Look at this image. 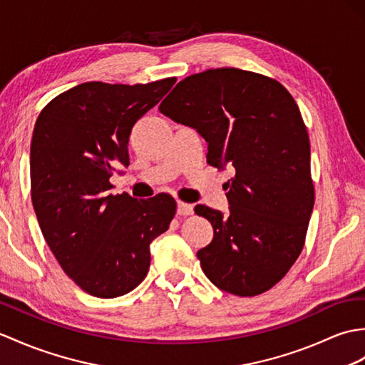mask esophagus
I'll use <instances>...</instances> for the list:
<instances>
[{"mask_svg": "<svg viewBox=\"0 0 365 365\" xmlns=\"http://www.w3.org/2000/svg\"><path fill=\"white\" fill-rule=\"evenodd\" d=\"M177 215H180V216H190V215H192V205L179 200V202H177Z\"/></svg>", "mask_w": 365, "mask_h": 365, "instance_id": "1", "label": "esophagus"}]
</instances>
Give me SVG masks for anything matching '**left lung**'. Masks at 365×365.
Returning a JSON list of instances; mask_svg holds the SVG:
<instances>
[{"label":"left lung","instance_id":"left-lung-1","mask_svg":"<svg viewBox=\"0 0 365 365\" xmlns=\"http://www.w3.org/2000/svg\"><path fill=\"white\" fill-rule=\"evenodd\" d=\"M158 110L205 138L208 165L235 173L228 215L194 208L215 230L197 252L203 274L240 297L269 291L302 253L316 197L297 103L272 78L216 68L180 81Z\"/></svg>","mask_w":365,"mask_h":365}]
</instances>
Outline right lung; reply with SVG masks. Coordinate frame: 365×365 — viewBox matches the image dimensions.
Instances as JSON below:
<instances>
[{"instance_id":"right-lung-1","label":"right lung","mask_w":365,"mask_h":365,"mask_svg":"<svg viewBox=\"0 0 365 365\" xmlns=\"http://www.w3.org/2000/svg\"><path fill=\"white\" fill-rule=\"evenodd\" d=\"M174 83H81L48 103L34 127L31 199L38 225L63 272L95 297H120L146 278L149 244L175 215L169 194L113 196L108 182L116 166H129L135 123Z\"/></svg>"}]
</instances>
